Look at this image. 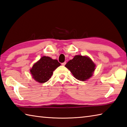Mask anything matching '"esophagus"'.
I'll return each mask as SVG.
<instances>
[{"instance_id":"34e87169","label":"esophagus","mask_w":127,"mask_h":127,"mask_svg":"<svg viewBox=\"0 0 127 127\" xmlns=\"http://www.w3.org/2000/svg\"><path fill=\"white\" fill-rule=\"evenodd\" d=\"M65 64H66V62H64V63H62V65H65Z\"/></svg>"}]
</instances>
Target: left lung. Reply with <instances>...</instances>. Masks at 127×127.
<instances>
[{"mask_svg":"<svg viewBox=\"0 0 127 127\" xmlns=\"http://www.w3.org/2000/svg\"><path fill=\"white\" fill-rule=\"evenodd\" d=\"M95 64L87 56L76 55L65 64L73 76L79 81H85L92 76Z\"/></svg>","mask_w":127,"mask_h":127,"instance_id":"1","label":"left lung"}]
</instances>
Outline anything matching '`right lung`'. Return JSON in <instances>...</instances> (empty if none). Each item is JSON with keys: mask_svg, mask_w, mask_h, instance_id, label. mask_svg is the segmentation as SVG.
I'll list each match as a JSON object with an SVG mask.
<instances>
[{"mask_svg": "<svg viewBox=\"0 0 127 127\" xmlns=\"http://www.w3.org/2000/svg\"><path fill=\"white\" fill-rule=\"evenodd\" d=\"M60 65L61 63L57 60L44 56L33 64L30 72L36 81L44 83L51 78L54 70Z\"/></svg>", "mask_w": 127, "mask_h": 127, "instance_id": "obj_1", "label": "right lung"}]
</instances>
